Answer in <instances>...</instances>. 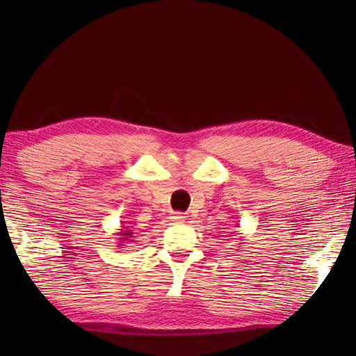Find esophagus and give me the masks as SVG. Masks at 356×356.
<instances>
[{
    "mask_svg": "<svg viewBox=\"0 0 356 356\" xmlns=\"http://www.w3.org/2000/svg\"><path fill=\"white\" fill-rule=\"evenodd\" d=\"M171 218H172V222L180 223V222H185V220H186V216H184L182 213H174V214L171 216Z\"/></svg>",
    "mask_w": 356,
    "mask_h": 356,
    "instance_id": "1",
    "label": "esophagus"
}]
</instances>
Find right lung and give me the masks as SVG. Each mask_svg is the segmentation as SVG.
<instances>
[{
	"instance_id": "obj_1",
	"label": "right lung",
	"mask_w": 356,
	"mask_h": 356,
	"mask_svg": "<svg viewBox=\"0 0 356 356\" xmlns=\"http://www.w3.org/2000/svg\"><path fill=\"white\" fill-rule=\"evenodd\" d=\"M118 236H119V245H125V243H130V238L133 237V232H131V229L128 228V226H122V229H120V232H118Z\"/></svg>"
}]
</instances>
